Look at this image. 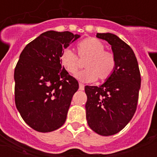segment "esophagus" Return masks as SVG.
Listing matches in <instances>:
<instances>
[{
	"label": "esophagus",
	"instance_id": "1",
	"mask_svg": "<svg viewBox=\"0 0 157 157\" xmlns=\"http://www.w3.org/2000/svg\"><path fill=\"white\" fill-rule=\"evenodd\" d=\"M84 89H85V86H84V85H83V84H82V83H79V90H84Z\"/></svg>",
	"mask_w": 157,
	"mask_h": 157
}]
</instances>
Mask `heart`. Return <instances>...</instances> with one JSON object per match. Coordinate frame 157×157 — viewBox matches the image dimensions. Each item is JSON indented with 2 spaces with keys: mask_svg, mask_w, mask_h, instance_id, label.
Returning <instances> with one entry per match:
<instances>
[{
  "mask_svg": "<svg viewBox=\"0 0 157 157\" xmlns=\"http://www.w3.org/2000/svg\"><path fill=\"white\" fill-rule=\"evenodd\" d=\"M104 43L94 37H87L77 45V54L66 49L60 56V63L69 74H75L80 67V60L87 59L85 69L76 75V78L85 82H94L99 78L105 81L113 75L116 68L114 54L105 50Z\"/></svg>",
  "mask_w": 157,
  "mask_h": 157,
  "instance_id": "b5f03b06",
  "label": "heart"
}]
</instances>
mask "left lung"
I'll list each match as a JSON object with an SVG mask.
<instances>
[{
	"label": "left lung",
	"mask_w": 157,
	"mask_h": 157,
	"mask_svg": "<svg viewBox=\"0 0 157 157\" xmlns=\"http://www.w3.org/2000/svg\"><path fill=\"white\" fill-rule=\"evenodd\" d=\"M112 45L116 68L101 86H86L89 127L102 136L117 134L127 126L137 109L141 75L134 52L127 43L110 33L97 34Z\"/></svg>",
	"instance_id": "8db88e82"
}]
</instances>
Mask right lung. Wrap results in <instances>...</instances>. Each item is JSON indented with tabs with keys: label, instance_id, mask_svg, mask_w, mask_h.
I'll return each instance as SVG.
<instances>
[{
	"label": "right lung",
	"instance_id": "obj_1",
	"mask_svg": "<svg viewBox=\"0 0 157 157\" xmlns=\"http://www.w3.org/2000/svg\"><path fill=\"white\" fill-rule=\"evenodd\" d=\"M80 36L49 30L22 51L14 72L15 103L25 123L39 132L57 130L66 121L78 82L60 63L63 48Z\"/></svg>",
	"mask_w": 157,
	"mask_h": 157
}]
</instances>
